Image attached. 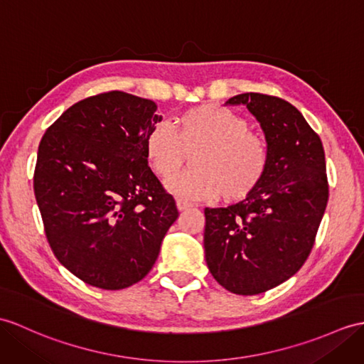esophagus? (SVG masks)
Masks as SVG:
<instances>
[{"instance_id":"esophagus-1","label":"esophagus","mask_w":364,"mask_h":364,"mask_svg":"<svg viewBox=\"0 0 364 364\" xmlns=\"http://www.w3.org/2000/svg\"><path fill=\"white\" fill-rule=\"evenodd\" d=\"M192 205L191 203H188V201H184V200H176V208H178V210H186V209H189Z\"/></svg>"}]
</instances>
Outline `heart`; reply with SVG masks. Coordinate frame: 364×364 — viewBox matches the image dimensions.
Instances as JSON below:
<instances>
[{
  "instance_id": "1",
  "label": "heart",
  "mask_w": 364,
  "mask_h": 364,
  "mask_svg": "<svg viewBox=\"0 0 364 364\" xmlns=\"http://www.w3.org/2000/svg\"><path fill=\"white\" fill-rule=\"evenodd\" d=\"M248 129L247 119L231 109L203 104L175 117L176 133L167 124L151 127L144 150L161 178L173 176L193 154L191 171L166 183L173 196L237 203L259 188L269 163L267 142Z\"/></svg>"
}]
</instances>
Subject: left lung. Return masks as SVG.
<instances>
[{"instance_id": "8db88e82", "label": "left lung", "mask_w": 364, "mask_h": 364, "mask_svg": "<svg viewBox=\"0 0 364 364\" xmlns=\"http://www.w3.org/2000/svg\"><path fill=\"white\" fill-rule=\"evenodd\" d=\"M225 105H245L269 151L264 181L228 208H206L205 257L228 291L264 293L307 260L328 200L323 142L304 116L279 97L245 92Z\"/></svg>"}]
</instances>
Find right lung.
Returning <instances> with one entry per match:
<instances>
[{"label":"right lung","instance_id":"1","mask_svg":"<svg viewBox=\"0 0 364 364\" xmlns=\"http://www.w3.org/2000/svg\"><path fill=\"white\" fill-rule=\"evenodd\" d=\"M156 104L109 91L74 104L40 141L33 192L58 262L83 282L121 290L155 265L175 200L149 167Z\"/></svg>","mask_w":364,"mask_h":364}]
</instances>
